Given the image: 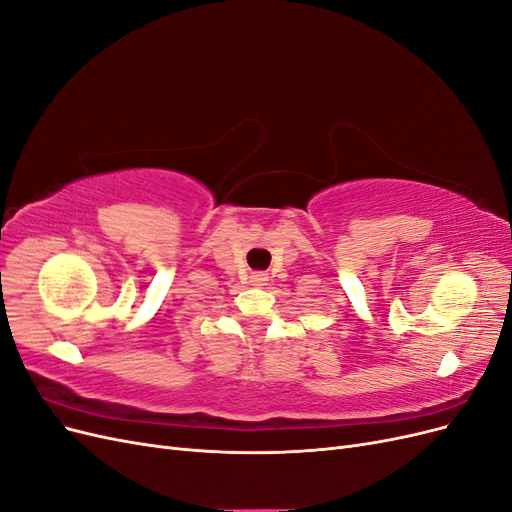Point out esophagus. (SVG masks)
Instances as JSON below:
<instances>
[{
  "instance_id": "obj_1",
  "label": "esophagus",
  "mask_w": 512,
  "mask_h": 512,
  "mask_svg": "<svg viewBox=\"0 0 512 512\" xmlns=\"http://www.w3.org/2000/svg\"><path fill=\"white\" fill-rule=\"evenodd\" d=\"M252 282H254L256 286H265V282H267V273H254V275H252Z\"/></svg>"
}]
</instances>
